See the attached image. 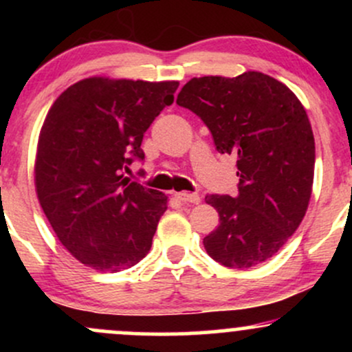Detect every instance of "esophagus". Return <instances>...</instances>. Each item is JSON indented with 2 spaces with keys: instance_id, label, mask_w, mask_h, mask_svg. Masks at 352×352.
<instances>
[{
  "instance_id": "obj_1",
  "label": "esophagus",
  "mask_w": 352,
  "mask_h": 352,
  "mask_svg": "<svg viewBox=\"0 0 352 352\" xmlns=\"http://www.w3.org/2000/svg\"><path fill=\"white\" fill-rule=\"evenodd\" d=\"M177 200H180L182 204H200V195L197 193H188V192H179L175 193Z\"/></svg>"
}]
</instances>
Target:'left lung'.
Listing matches in <instances>:
<instances>
[{
  "label": "left lung",
  "instance_id": "obj_1",
  "mask_svg": "<svg viewBox=\"0 0 352 352\" xmlns=\"http://www.w3.org/2000/svg\"><path fill=\"white\" fill-rule=\"evenodd\" d=\"M177 104L199 116L220 153H235L238 195H207L220 225L204 238L213 260L252 268L270 260L300 227L314 175V137L305 107L280 80L238 78L188 80Z\"/></svg>",
  "mask_w": 352,
  "mask_h": 352
}]
</instances>
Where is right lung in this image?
Listing matches in <instances>:
<instances>
[{
	"instance_id": "add662e5",
	"label": "right lung",
	"mask_w": 352,
	"mask_h": 352,
	"mask_svg": "<svg viewBox=\"0 0 352 352\" xmlns=\"http://www.w3.org/2000/svg\"><path fill=\"white\" fill-rule=\"evenodd\" d=\"M179 82L89 78L67 87L44 120L36 192L59 241L82 265L117 273L148 253L167 197L125 177L145 159L144 134Z\"/></svg>"
}]
</instances>
